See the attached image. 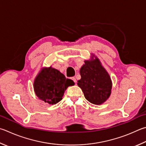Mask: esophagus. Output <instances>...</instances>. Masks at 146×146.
<instances>
[{"label":"esophagus","mask_w":146,"mask_h":146,"mask_svg":"<svg viewBox=\"0 0 146 146\" xmlns=\"http://www.w3.org/2000/svg\"><path fill=\"white\" fill-rule=\"evenodd\" d=\"M71 80H73L75 84L76 83V79L75 77H71Z\"/></svg>","instance_id":"obj_1"}]
</instances>
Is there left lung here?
Instances as JSON below:
<instances>
[{
  "instance_id": "left-lung-1",
  "label": "left lung",
  "mask_w": 146,
  "mask_h": 146,
  "mask_svg": "<svg viewBox=\"0 0 146 146\" xmlns=\"http://www.w3.org/2000/svg\"><path fill=\"white\" fill-rule=\"evenodd\" d=\"M80 73L81 78L77 84L87 101L99 105L109 98L112 87V80L96 56L92 54L91 59L84 60Z\"/></svg>"
}]
</instances>
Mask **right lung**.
<instances>
[{
    "label": "right lung",
    "instance_id": "add662e5",
    "mask_svg": "<svg viewBox=\"0 0 146 146\" xmlns=\"http://www.w3.org/2000/svg\"><path fill=\"white\" fill-rule=\"evenodd\" d=\"M75 85L71 79L52 66L41 69L34 81V90L38 98L50 105H55L62 99L69 86Z\"/></svg>",
    "mask_w": 146,
    "mask_h": 146
}]
</instances>
